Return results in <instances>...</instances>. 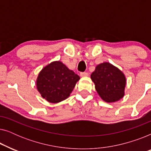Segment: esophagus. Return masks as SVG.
Segmentation results:
<instances>
[{"instance_id":"esophagus-1","label":"esophagus","mask_w":151,"mask_h":151,"mask_svg":"<svg viewBox=\"0 0 151 151\" xmlns=\"http://www.w3.org/2000/svg\"><path fill=\"white\" fill-rule=\"evenodd\" d=\"M80 76H81V77H86V76H88V73L87 72H81L80 74Z\"/></svg>"}]
</instances>
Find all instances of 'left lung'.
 Masks as SVG:
<instances>
[{
  "mask_svg": "<svg viewBox=\"0 0 151 151\" xmlns=\"http://www.w3.org/2000/svg\"><path fill=\"white\" fill-rule=\"evenodd\" d=\"M91 78L99 96L105 102H117L124 96V74L109 63H103L97 66Z\"/></svg>",
  "mask_w": 151,
  "mask_h": 151,
  "instance_id": "8db88e82",
  "label": "left lung"
}]
</instances>
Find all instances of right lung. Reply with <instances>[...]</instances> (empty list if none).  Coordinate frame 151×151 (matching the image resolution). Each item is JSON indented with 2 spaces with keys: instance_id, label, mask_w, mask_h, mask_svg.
Masks as SVG:
<instances>
[{
  "instance_id": "1",
  "label": "right lung",
  "mask_w": 151,
  "mask_h": 151,
  "mask_svg": "<svg viewBox=\"0 0 151 151\" xmlns=\"http://www.w3.org/2000/svg\"><path fill=\"white\" fill-rule=\"evenodd\" d=\"M80 77L60 61H54L41 70L36 80L41 96L51 103L67 99Z\"/></svg>"
}]
</instances>
